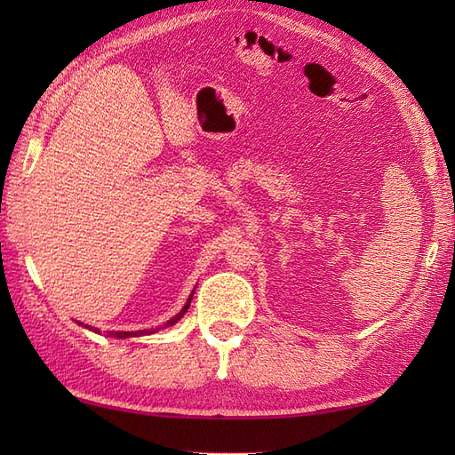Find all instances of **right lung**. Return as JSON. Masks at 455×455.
I'll return each instance as SVG.
<instances>
[{
  "label": "right lung",
  "instance_id": "obj_1",
  "mask_svg": "<svg viewBox=\"0 0 455 455\" xmlns=\"http://www.w3.org/2000/svg\"><path fill=\"white\" fill-rule=\"evenodd\" d=\"M191 299H193V293L189 295V299H188V303H186V307H183L181 308V311L176 315V316H173V318H170V321L166 323V324H164V326H158V328H166V326H172V324H176L178 321H180V318L183 316V315H186V311H188V308H189V303H191ZM82 326H84V323H80ZM85 328H90V331H93V332H100L98 331V328H93V326H85ZM158 328H150V331H137V332H109L111 336H115V338H129V336H142V334H152V332H156L158 331Z\"/></svg>",
  "mask_w": 455,
  "mask_h": 455
}]
</instances>
